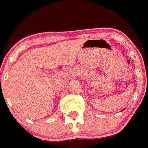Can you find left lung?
Masks as SVG:
<instances>
[{"label": "left lung", "instance_id": "1", "mask_svg": "<svg viewBox=\"0 0 148 148\" xmlns=\"http://www.w3.org/2000/svg\"><path fill=\"white\" fill-rule=\"evenodd\" d=\"M121 111H122V110H121Z\"/></svg>", "mask_w": 148, "mask_h": 148}]
</instances>
